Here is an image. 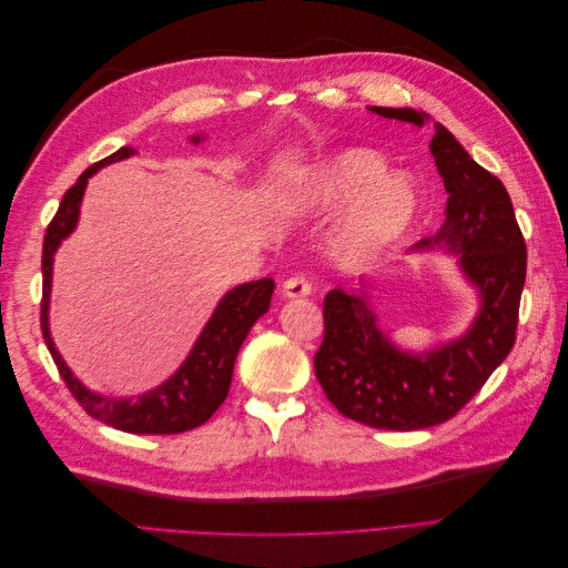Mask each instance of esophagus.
Returning a JSON list of instances; mask_svg holds the SVG:
<instances>
[{
  "label": "esophagus",
  "mask_w": 568,
  "mask_h": 568,
  "mask_svg": "<svg viewBox=\"0 0 568 568\" xmlns=\"http://www.w3.org/2000/svg\"><path fill=\"white\" fill-rule=\"evenodd\" d=\"M313 294V286L307 282L303 274H296V277H288L282 286V296L284 298H305Z\"/></svg>",
  "instance_id": "34e87169"
}]
</instances>
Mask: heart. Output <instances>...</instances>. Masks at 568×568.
<instances>
[{
	"mask_svg": "<svg viewBox=\"0 0 568 568\" xmlns=\"http://www.w3.org/2000/svg\"><path fill=\"white\" fill-rule=\"evenodd\" d=\"M286 203L326 213L351 205L332 239L334 257L348 267L379 257L419 213L417 189L405 175H390L386 159L372 149H343L303 170Z\"/></svg>",
	"mask_w": 568,
	"mask_h": 568,
	"instance_id": "obj_1",
	"label": "heart"
}]
</instances>
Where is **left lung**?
Instances as JSON below:
<instances>
[{
  "label": "left lung",
  "mask_w": 568,
  "mask_h": 568,
  "mask_svg": "<svg viewBox=\"0 0 568 568\" xmlns=\"http://www.w3.org/2000/svg\"><path fill=\"white\" fill-rule=\"evenodd\" d=\"M369 111L417 128L428 120L415 109ZM434 128L428 149L448 192L445 222L409 253L440 248L455 255L462 277L478 291L474 322L459 338L412 353L382 332L367 291L332 288L315 355L317 382L341 415L388 432L443 424L474 398L514 346L526 282V244L505 184L480 168L448 128Z\"/></svg>",
  "instance_id": "obj_1"
}]
</instances>
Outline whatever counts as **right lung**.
I'll use <instances>...</instances> for the list:
<instances>
[{
    "label": "right lung",
    "mask_w": 568,
    "mask_h": 568,
    "mask_svg": "<svg viewBox=\"0 0 568 568\" xmlns=\"http://www.w3.org/2000/svg\"><path fill=\"white\" fill-rule=\"evenodd\" d=\"M201 140V134H194L192 144H199ZM134 153L136 151L130 146H120L104 161H99L84 170L78 182L63 194L59 211L54 220L49 222L44 234L40 322L44 343L51 357H54L61 379L88 415L118 428V432L128 434H182L189 432V428L201 426L203 422H209L215 415V409L225 403L232 384L236 353L242 348L244 338L248 336L251 326L267 313L274 282L257 280L239 284L232 291H227V294L220 298L211 320L205 322L194 348L189 351L180 369L153 390L136 395V398H113V395H101L84 386L71 372V367L63 363V357L57 351L54 338H51L49 332V298L51 272H54V253L59 251L63 239L78 227L80 203L90 178L97 170L118 161H125L134 156Z\"/></svg>",
    "instance_id": "right-lung-1"
}]
</instances>
